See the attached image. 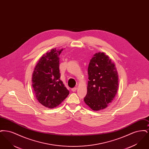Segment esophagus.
<instances>
[{
  "mask_svg": "<svg viewBox=\"0 0 149 149\" xmlns=\"http://www.w3.org/2000/svg\"><path fill=\"white\" fill-rule=\"evenodd\" d=\"M77 87H74V88H73L71 89V91H72V92H75V91H77Z\"/></svg>",
  "mask_w": 149,
  "mask_h": 149,
  "instance_id": "obj_1",
  "label": "esophagus"
}]
</instances>
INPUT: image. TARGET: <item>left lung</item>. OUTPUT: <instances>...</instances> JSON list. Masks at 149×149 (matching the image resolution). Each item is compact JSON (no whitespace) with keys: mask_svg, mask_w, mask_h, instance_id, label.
I'll list each match as a JSON object with an SVG mask.
<instances>
[{"mask_svg":"<svg viewBox=\"0 0 149 149\" xmlns=\"http://www.w3.org/2000/svg\"><path fill=\"white\" fill-rule=\"evenodd\" d=\"M86 104L93 111L106 108L113 100L118 88V75L111 58L98 52L91 60L88 69Z\"/></svg>","mask_w":149,"mask_h":149,"instance_id":"8db88e82","label":"left lung"}]
</instances>
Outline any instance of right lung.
<instances>
[{
    "label": "right lung",
    "mask_w": 149,
    "mask_h": 149,
    "mask_svg": "<svg viewBox=\"0 0 149 149\" xmlns=\"http://www.w3.org/2000/svg\"><path fill=\"white\" fill-rule=\"evenodd\" d=\"M63 50L55 48L43 55L32 74V85L36 97L46 108L56 107L69 94L60 79L59 55Z\"/></svg>",
    "instance_id": "1"
}]
</instances>
